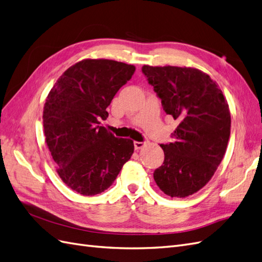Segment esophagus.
I'll list each match as a JSON object with an SVG mask.
<instances>
[{
  "instance_id": "obj_1",
  "label": "esophagus",
  "mask_w": 262,
  "mask_h": 262,
  "mask_svg": "<svg viewBox=\"0 0 262 262\" xmlns=\"http://www.w3.org/2000/svg\"><path fill=\"white\" fill-rule=\"evenodd\" d=\"M133 144H134V148H136V149H140L145 145L144 142H138V141H134Z\"/></svg>"
}]
</instances>
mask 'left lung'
<instances>
[{"label":"left lung","instance_id":"left-lung-1","mask_svg":"<svg viewBox=\"0 0 262 262\" xmlns=\"http://www.w3.org/2000/svg\"><path fill=\"white\" fill-rule=\"evenodd\" d=\"M167 115L178 121L172 143L161 144L164 163L154 180L171 198H186L208 184L226 152L231 113L217 84L202 71L142 67Z\"/></svg>","mask_w":262,"mask_h":262}]
</instances>
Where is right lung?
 Segmentation results:
<instances>
[{
	"instance_id": "1",
	"label": "right lung",
	"mask_w": 262,
	"mask_h": 262,
	"mask_svg": "<svg viewBox=\"0 0 262 262\" xmlns=\"http://www.w3.org/2000/svg\"><path fill=\"white\" fill-rule=\"evenodd\" d=\"M134 71L122 62L86 59L69 68L47 97V145L60 178L83 195L104 192L133 154V141L116 138L99 121Z\"/></svg>"
}]
</instances>
